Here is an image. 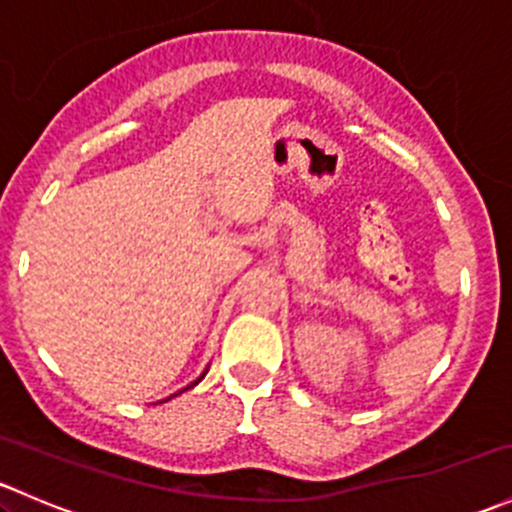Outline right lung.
Segmentation results:
<instances>
[{"mask_svg":"<svg viewBox=\"0 0 512 512\" xmlns=\"http://www.w3.org/2000/svg\"><path fill=\"white\" fill-rule=\"evenodd\" d=\"M205 374H208V369H205V371H203V374H200V376H198V379H195V381H190V384H188V386H185V389H193V386H195V384H200V381H203V376H205ZM185 389H180V391H178V394H183V391H185ZM178 394H173V396H178ZM173 396H168V399H173ZM168 399H165V401H168Z\"/></svg>","mask_w":512,"mask_h":512,"instance_id":"add662e5","label":"right lung"}]
</instances>
